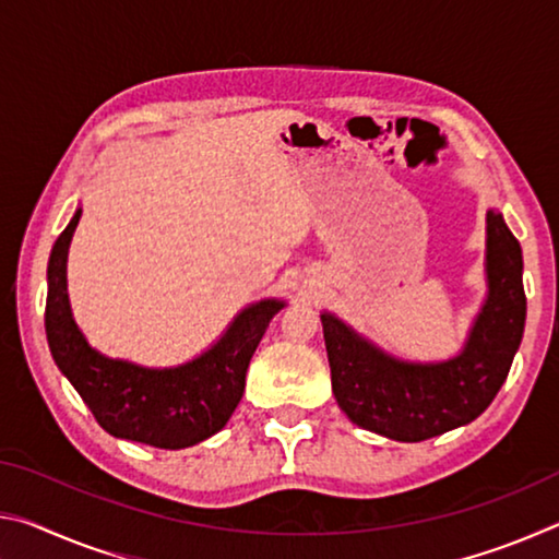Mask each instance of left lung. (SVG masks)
<instances>
[{
	"mask_svg": "<svg viewBox=\"0 0 559 559\" xmlns=\"http://www.w3.org/2000/svg\"><path fill=\"white\" fill-rule=\"evenodd\" d=\"M488 296L456 357L406 362L386 355L333 313L323 335L333 394L349 421L394 441H424L488 409L513 365L525 330L523 251L503 222L486 214Z\"/></svg>",
	"mask_w": 559,
	"mask_h": 559,
	"instance_id": "left-lung-1",
	"label": "left lung"
}]
</instances>
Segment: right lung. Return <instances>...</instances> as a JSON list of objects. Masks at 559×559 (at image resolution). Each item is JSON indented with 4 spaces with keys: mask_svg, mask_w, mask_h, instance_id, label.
Masks as SVG:
<instances>
[{
    "mask_svg": "<svg viewBox=\"0 0 559 559\" xmlns=\"http://www.w3.org/2000/svg\"><path fill=\"white\" fill-rule=\"evenodd\" d=\"M79 219L81 210H75L49 259L46 337L53 362L112 437L169 451L214 437L241 402L251 357L286 302L266 298L243 308L206 353L185 365L157 370L106 357L75 325L66 290V259Z\"/></svg>",
    "mask_w": 559,
    "mask_h": 559,
    "instance_id": "obj_1",
    "label": "right lung"
}]
</instances>
